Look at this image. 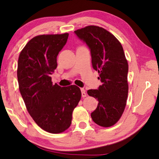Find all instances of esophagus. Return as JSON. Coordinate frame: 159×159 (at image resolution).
Segmentation results:
<instances>
[{"label": "esophagus", "mask_w": 159, "mask_h": 159, "mask_svg": "<svg viewBox=\"0 0 159 159\" xmlns=\"http://www.w3.org/2000/svg\"><path fill=\"white\" fill-rule=\"evenodd\" d=\"M81 92H82V97H87V93H86L85 90L83 89V88H81Z\"/></svg>", "instance_id": "34e87169"}]
</instances>
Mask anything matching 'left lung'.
Masks as SVG:
<instances>
[{
	"label": "left lung",
	"instance_id": "left-lung-1",
	"mask_svg": "<svg viewBox=\"0 0 159 159\" xmlns=\"http://www.w3.org/2000/svg\"><path fill=\"white\" fill-rule=\"evenodd\" d=\"M75 34L89 47L92 67L102 82L98 89L87 91L98 101L91 116L98 125L113 126L123 115L128 94V63L123 46L114 35L98 26H87Z\"/></svg>",
	"mask_w": 159,
	"mask_h": 159
}]
</instances>
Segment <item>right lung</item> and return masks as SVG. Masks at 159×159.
Wrapping results in <instances>:
<instances>
[{
    "label": "right lung",
    "instance_id": "obj_1",
    "mask_svg": "<svg viewBox=\"0 0 159 159\" xmlns=\"http://www.w3.org/2000/svg\"><path fill=\"white\" fill-rule=\"evenodd\" d=\"M68 36V33L36 36L26 44L18 59L19 89L29 113L41 129L53 134L70 126L72 111L82 96L76 85L61 87L51 81L57 56Z\"/></svg>",
    "mask_w": 159,
    "mask_h": 159
}]
</instances>
